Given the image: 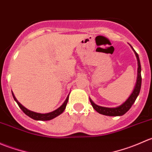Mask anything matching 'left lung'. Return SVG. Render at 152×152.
<instances>
[{
	"label": "left lung",
	"mask_w": 152,
	"mask_h": 152,
	"mask_svg": "<svg viewBox=\"0 0 152 152\" xmlns=\"http://www.w3.org/2000/svg\"><path fill=\"white\" fill-rule=\"evenodd\" d=\"M131 46V45H130ZM132 50H134V53H135V56L137 57V65H138V67H137V82H136V85L134 87V90H133L132 93L130 95L129 97L128 98L126 101L124 102V104H122L121 105L119 106V107H115V108H109V107H101V106H99L94 103L91 99H90V103H91L92 106L94 108V110L96 111H97L98 113H100V114L104 115L107 116H121L125 114L130 108L132 106L133 104L135 102L136 99L138 96L139 93H140V87H141V66H140V59H139L138 54L136 53L135 50H134L132 47L131 46Z\"/></svg>",
	"instance_id": "1"
}]
</instances>
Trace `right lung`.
<instances>
[{
  "instance_id": "obj_1",
  "label": "right lung",
  "mask_w": 152,
  "mask_h": 152,
  "mask_svg": "<svg viewBox=\"0 0 152 152\" xmlns=\"http://www.w3.org/2000/svg\"><path fill=\"white\" fill-rule=\"evenodd\" d=\"M12 96H13L14 99H15V102H17V104H18V106H19L20 108L23 110V112L26 115H28V117L34 119V120H37V121H50L51 120V119L57 117V116L59 115L60 114H62V113L64 112V110H65V107H66L67 103V102H68V98H69V96H67L66 100H65V102L62 104V105H61L59 108L56 109V110H54V111L50 112V113H45V114H41V113H35V112L31 111V110H29L28 109L26 108V107H24L17 100L16 98H15V96H14L12 92Z\"/></svg>"
}]
</instances>
